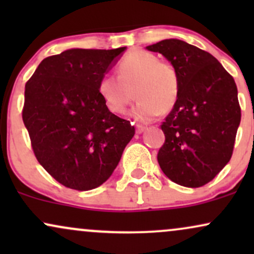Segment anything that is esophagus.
<instances>
[{"instance_id":"34e87169","label":"esophagus","mask_w":254,"mask_h":254,"mask_svg":"<svg viewBox=\"0 0 254 254\" xmlns=\"http://www.w3.org/2000/svg\"><path fill=\"white\" fill-rule=\"evenodd\" d=\"M145 130V127H143V125H136V133H142L143 131Z\"/></svg>"}]
</instances>
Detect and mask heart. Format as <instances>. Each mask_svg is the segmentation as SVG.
<instances>
[{
	"label": "heart",
	"mask_w": 254,
	"mask_h": 254,
	"mask_svg": "<svg viewBox=\"0 0 254 254\" xmlns=\"http://www.w3.org/2000/svg\"><path fill=\"white\" fill-rule=\"evenodd\" d=\"M118 76L105 75L99 80L98 92L111 112L122 115L133 99H138L131 117L149 122L176 106L180 93V76L177 66L161 61L153 52L133 50L121 60Z\"/></svg>",
	"instance_id": "obj_1"
}]
</instances>
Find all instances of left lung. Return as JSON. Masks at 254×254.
Masks as SVG:
<instances>
[{"label": "left lung", "instance_id": "1", "mask_svg": "<svg viewBox=\"0 0 254 254\" xmlns=\"http://www.w3.org/2000/svg\"><path fill=\"white\" fill-rule=\"evenodd\" d=\"M177 66L180 93L162 122L157 161L172 182L200 188L229 162L241 121L234 78L209 52L179 39L147 46Z\"/></svg>", "mask_w": 254, "mask_h": 254}]
</instances>
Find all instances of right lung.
I'll return each instance as SVG.
<instances>
[{
    "label": "right lung",
    "instance_id": "obj_1",
    "mask_svg": "<svg viewBox=\"0 0 254 254\" xmlns=\"http://www.w3.org/2000/svg\"><path fill=\"white\" fill-rule=\"evenodd\" d=\"M125 50L71 49L46 57L25 86L22 121L38 162L72 190L106 182L135 135L98 92L111 63Z\"/></svg>",
    "mask_w": 254,
    "mask_h": 254
}]
</instances>
